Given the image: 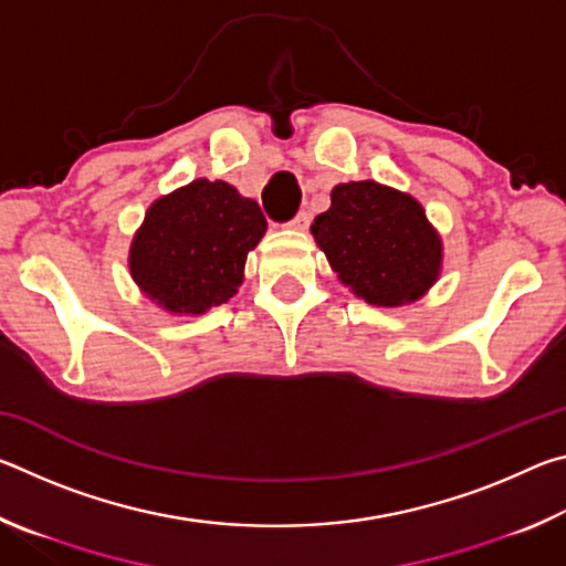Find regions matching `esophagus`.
Segmentation results:
<instances>
[{
	"label": "esophagus",
	"instance_id": "obj_1",
	"mask_svg": "<svg viewBox=\"0 0 566 566\" xmlns=\"http://www.w3.org/2000/svg\"><path fill=\"white\" fill-rule=\"evenodd\" d=\"M286 227H292V229H306V227H310V214H306V212H296L294 219H290V222H286Z\"/></svg>",
	"mask_w": 566,
	"mask_h": 566
}]
</instances>
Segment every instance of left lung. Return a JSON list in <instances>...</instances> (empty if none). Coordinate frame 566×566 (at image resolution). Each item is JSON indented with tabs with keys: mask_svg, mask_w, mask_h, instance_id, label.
<instances>
[{
	"mask_svg": "<svg viewBox=\"0 0 566 566\" xmlns=\"http://www.w3.org/2000/svg\"><path fill=\"white\" fill-rule=\"evenodd\" d=\"M312 234L339 280L377 306L419 300L442 264V242L421 205L377 181L334 187Z\"/></svg>",
	"mask_w": 566,
	"mask_h": 566,
	"instance_id": "8db88e82",
	"label": "left lung"
}]
</instances>
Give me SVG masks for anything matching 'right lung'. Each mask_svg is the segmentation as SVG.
<instances>
[{
	"mask_svg": "<svg viewBox=\"0 0 566 566\" xmlns=\"http://www.w3.org/2000/svg\"><path fill=\"white\" fill-rule=\"evenodd\" d=\"M264 232L254 199L227 181L197 179L149 207L132 242L129 270L165 310L202 314L237 292L247 254Z\"/></svg>",
	"mask_w": 566,
	"mask_h": 566,
	"instance_id": "add662e5",
	"label": "right lung"
}]
</instances>
